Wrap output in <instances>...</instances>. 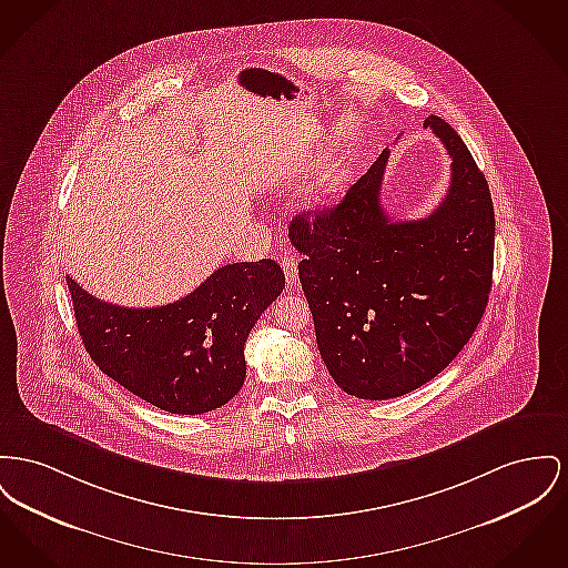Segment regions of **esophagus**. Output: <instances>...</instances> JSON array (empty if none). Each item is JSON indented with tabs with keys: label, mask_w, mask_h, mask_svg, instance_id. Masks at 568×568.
<instances>
[{
	"label": "esophagus",
	"mask_w": 568,
	"mask_h": 568,
	"mask_svg": "<svg viewBox=\"0 0 568 568\" xmlns=\"http://www.w3.org/2000/svg\"><path fill=\"white\" fill-rule=\"evenodd\" d=\"M281 266H283V272H285L287 285H290V287L296 285V281H298V260L292 257V255H283V257H281Z\"/></svg>",
	"instance_id": "34e87169"
}]
</instances>
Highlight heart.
<instances>
[{"instance_id":"1","label":"heart","mask_w":568,"mask_h":568,"mask_svg":"<svg viewBox=\"0 0 568 568\" xmlns=\"http://www.w3.org/2000/svg\"><path fill=\"white\" fill-rule=\"evenodd\" d=\"M343 180H345V175H343V171H338V169H334L331 171L326 178H324V182H322V195H326V193H333L336 191L341 184H343Z\"/></svg>"}]
</instances>
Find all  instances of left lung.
Wrapping results in <instances>:
<instances>
[{
  "instance_id": "1",
  "label": "left lung",
  "mask_w": 568,
  "mask_h": 568,
  "mask_svg": "<svg viewBox=\"0 0 568 568\" xmlns=\"http://www.w3.org/2000/svg\"><path fill=\"white\" fill-rule=\"evenodd\" d=\"M450 186L427 219L390 221L379 191L390 150L334 207L290 227L320 354L336 386L358 399L407 395L453 363L491 292L496 216L483 171L437 115Z\"/></svg>"
}]
</instances>
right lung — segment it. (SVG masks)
<instances>
[{
  "mask_svg": "<svg viewBox=\"0 0 568 568\" xmlns=\"http://www.w3.org/2000/svg\"><path fill=\"white\" fill-rule=\"evenodd\" d=\"M77 328L97 367L171 414L212 412L240 393L244 345L285 287L272 260L219 267L195 292L165 306L99 301L67 276Z\"/></svg>",
  "mask_w": 568,
  "mask_h": 568,
  "instance_id": "right-lung-1",
  "label": "right lung"
}]
</instances>
